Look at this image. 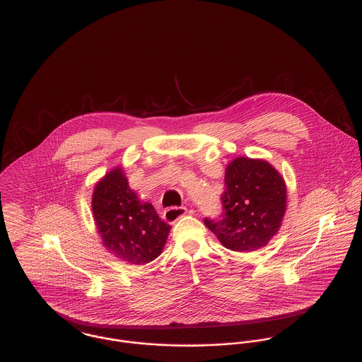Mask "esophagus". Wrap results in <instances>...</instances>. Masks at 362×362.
<instances>
[{"label": "esophagus", "instance_id": "esophagus-1", "mask_svg": "<svg viewBox=\"0 0 362 362\" xmlns=\"http://www.w3.org/2000/svg\"><path fill=\"white\" fill-rule=\"evenodd\" d=\"M187 214V207H168L164 210V220L170 224H174L177 220Z\"/></svg>", "mask_w": 362, "mask_h": 362}]
</instances>
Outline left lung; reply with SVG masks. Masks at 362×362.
Wrapping results in <instances>:
<instances>
[{"label":"left lung","instance_id":"obj_1","mask_svg":"<svg viewBox=\"0 0 362 362\" xmlns=\"http://www.w3.org/2000/svg\"><path fill=\"white\" fill-rule=\"evenodd\" d=\"M221 195L223 218H205L223 247L252 252L277 234L287 209V187L266 160L237 157L226 167Z\"/></svg>","mask_w":362,"mask_h":362}]
</instances>
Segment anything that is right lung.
Here are the masks:
<instances>
[{
  "label": "right lung",
  "instance_id": "right-lung-1",
  "mask_svg": "<svg viewBox=\"0 0 362 362\" xmlns=\"http://www.w3.org/2000/svg\"><path fill=\"white\" fill-rule=\"evenodd\" d=\"M92 211L104 248L114 257L141 266L161 254L171 226L129 188L122 167H114L98 181Z\"/></svg>",
  "mask_w": 362,
  "mask_h": 362
}]
</instances>
